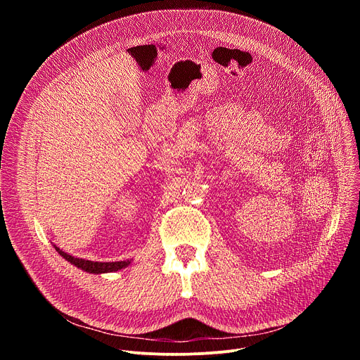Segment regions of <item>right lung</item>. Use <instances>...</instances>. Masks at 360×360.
<instances>
[{
	"instance_id": "1",
	"label": "right lung",
	"mask_w": 360,
	"mask_h": 360,
	"mask_svg": "<svg viewBox=\"0 0 360 360\" xmlns=\"http://www.w3.org/2000/svg\"><path fill=\"white\" fill-rule=\"evenodd\" d=\"M57 252L65 258L68 262H71L72 265H75L77 268L88 272V274H107V272H115L120 271L125 266H128L131 262L129 261H121V262H94V261H85V259H79V258H74V256L63 252L60 248H57Z\"/></svg>"
}]
</instances>
